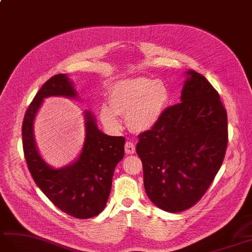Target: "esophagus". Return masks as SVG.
Returning a JSON list of instances; mask_svg holds the SVG:
<instances>
[{
  "mask_svg": "<svg viewBox=\"0 0 252 252\" xmlns=\"http://www.w3.org/2000/svg\"><path fill=\"white\" fill-rule=\"evenodd\" d=\"M125 152L128 155L134 154V153H136V145H134L131 141H127L125 143Z\"/></svg>",
  "mask_w": 252,
  "mask_h": 252,
  "instance_id": "esophagus-1",
  "label": "esophagus"
}]
</instances>
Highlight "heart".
I'll return each mask as SVG.
<instances>
[{"label": "heart", "mask_w": 252, "mask_h": 252, "mask_svg": "<svg viewBox=\"0 0 252 252\" xmlns=\"http://www.w3.org/2000/svg\"><path fill=\"white\" fill-rule=\"evenodd\" d=\"M170 100V92L160 80L129 78L120 80L109 92V106L100 107V120L107 127L121 128L120 116L126 118L134 132L152 129L160 120Z\"/></svg>", "instance_id": "obj_1"}]
</instances>
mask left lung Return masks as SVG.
Returning a JSON list of instances; mask_svg holds the SVG:
<instances>
[{
    "instance_id": "left-lung-1",
    "label": "left lung",
    "mask_w": 252,
    "mask_h": 252,
    "mask_svg": "<svg viewBox=\"0 0 252 252\" xmlns=\"http://www.w3.org/2000/svg\"><path fill=\"white\" fill-rule=\"evenodd\" d=\"M186 73L181 102L165 109L152 129L139 134L137 144L147 197L169 213L200 201L228 145V116L218 92L197 71Z\"/></svg>"
}]
</instances>
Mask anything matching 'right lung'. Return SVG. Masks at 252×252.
<instances>
[{
  "instance_id": "add662e5",
  "label": "right lung",
  "mask_w": 252,
  "mask_h": 252,
  "mask_svg": "<svg viewBox=\"0 0 252 252\" xmlns=\"http://www.w3.org/2000/svg\"><path fill=\"white\" fill-rule=\"evenodd\" d=\"M76 98L77 92L65 73L51 77L34 97L22 123V144L28 168L42 192L61 211L78 219L97 216L111 191L114 169L124 157V137H112L97 128L95 116L85 111V140L76 161L64 168L47 164L37 151L33 123L44 98Z\"/></svg>"
}]
</instances>
